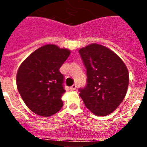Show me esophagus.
<instances>
[{
  "mask_svg": "<svg viewBox=\"0 0 147 147\" xmlns=\"http://www.w3.org/2000/svg\"><path fill=\"white\" fill-rule=\"evenodd\" d=\"M76 87H77V86H76V84H74L72 86L70 87V90H75L76 89Z\"/></svg>",
  "mask_w": 147,
  "mask_h": 147,
  "instance_id": "1",
  "label": "esophagus"
}]
</instances>
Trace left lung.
<instances>
[{
	"instance_id": "obj_1",
	"label": "left lung",
	"mask_w": 147,
	"mask_h": 147,
	"mask_svg": "<svg viewBox=\"0 0 147 147\" xmlns=\"http://www.w3.org/2000/svg\"><path fill=\"white\" fill-rule=\"evenodd\" d=\"M87 70V85L80 96L93 114L111 113L124 100L129 85V73L124 62L108 48L90 44L79 51Z\"/></svg>"
}]
</instances>
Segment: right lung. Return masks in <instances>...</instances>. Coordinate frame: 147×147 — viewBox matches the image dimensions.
Listing matches in <instances>:
<instances>
[{
  "instance_id": "obj_1",
  "label": "right lung",
  "mask_w": 147,
  "mask_h": 147,
  "mask_svg": "<svg viewBox=\"0 0 147 147\" xmlns=\"http://www.w3.org/2000/svg\"><path fill=\"white\" fill-rule=\"evenodd\" d=\"M70 51L49 44L39 48L22 62L17 73V87L23 102L32 112L51 116L62 108L65 92L59 68Z\"/></svg>"
}]
</instances>
